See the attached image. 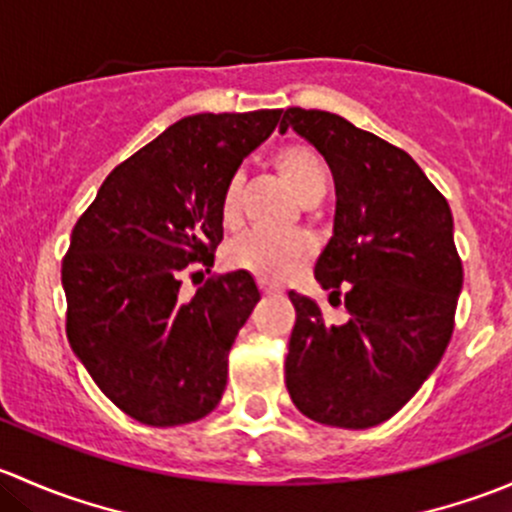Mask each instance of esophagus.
I'll use <instances>...</instances> for the list:
<instances>
[{
    "label": "esophagus",
    "mask_w": 512,
    "mask_h": 512,
    "mask_svg": "<svg viewBox=\"0 0 512 512\" xmlns=\"http://www.w3.org/2000/svg\"><path fill=\"white\" fill-rule=\"evenodd\" d=\"M260 292L265 294V297H275V294H280L282 289L275 287V285H270V282H260Z\"/></svg>",
    "instance_id": "34e87169"
}]
</instances>
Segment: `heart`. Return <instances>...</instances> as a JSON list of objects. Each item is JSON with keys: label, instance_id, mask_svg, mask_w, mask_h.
<instances>
[{"label": "heart", "instance_id": "heart-1", "mask_svg": "<svg viewBox=\"0 0 512 512\" xmlns=\"http://www.w3.org/2000/svg\"><path fill=\"white\" fill-rule=\"evenodd\" d=\"M272 165L285 185L297 195L299 203L309 205L322 198L327 175L317 153L299 143L277 148L272 153ZM240 178L227 180L223 198H220V218L225 227L237 223L240 213ZM314 245L302 232H262L252 230L237 237L227 247V265L235 270H245L262 282H282L292 272H297L312 257Z\"/></svg>", "mask_w": 512, "mask_h": 512}]
</instances>
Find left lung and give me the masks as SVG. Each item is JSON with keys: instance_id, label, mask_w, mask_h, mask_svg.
Returning <instances> with one entry per match:
<instances>
[{"instance_id": "left-lung-1", "label": "left lung", "mask_w": 512, "mask_h": 512, "mask_svg": "<svg viewBox=\"0 0 512 512\" xmlns=\"http://www.w3.org/2000/svg\"><path fill=\"white\" fill-rule=\"evenodd\" d=\"M287 128L334 175V227L314 277L349 312L329 324L314 299L289 292L287 391L324 426H376L421 389L451 342L463 287L451 208L409 153L337 113L287 108Z\"/></svg>"}]
</instances>
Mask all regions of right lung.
<instances>
[{
    "label": "right lung",
    "instance_id": "obj_1",
    "mask_svg": "<svg viewBox=\"0 0 512 512\" xmlns=\"http://www.w3.org/2000/svg\"><path fill=\"white\" fill-rule=\"evenodd\" d=\"M280 108L180 118L108 173L61 265L66 337L98 389L148 426L198 421L218 406L227 354L260 289L245 270L180 294L190 262L223 242L220 198Z\"/></svg>",
    "mask_w": 512,
    "mask_h": 512
}]
</instances>
